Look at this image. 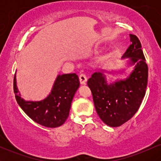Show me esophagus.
I'll use <instances>...</instances> for the list:
<instances>
[{"instance_id": "1", "label": "esophagus", "mask_w": 161, "mask_h": 161, "mask_svg": "<svg viewBox=\"0 0 161 161\" xmlns=\"http://www.w3.org/2000/svg\"><path fill=\"white\" fill-rule=\"evenodd\" d=\"M79 82L82 85H86V82H87V78H86V75L85 74L82 73L80 75H79Z\"/></svg>"}]
</instances>
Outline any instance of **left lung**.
<instances>
[{"mask_svg":"<svg viewBox=\"0 0 161 161\" xmlns=\"http://www.w3.org/2000/svg\"><path fill=\"white\" fill-rule=\"evenodd\" d=\"M130 46L122 58H129L133 71L125 80L108 84L105 70L96 72L88 80L95 107L106 125L117 127L130 119L138 111L145 95L148 69L138 37L129 35Z\"/></svg>","mask_w":161,"mask_h":161,"instance_id":"obj_1","label":"left lung"}]
</instances>
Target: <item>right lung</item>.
Wrapping results in <instances>:
<instances>
[{"mask_svg":"<svg viewBox=\"0 0 161 161\" xmlns=\"http://www.w3.org/2000/svg\"><path fill=\"white\" fill-rule=\"evenodd\" d=\"M79 87V77L75 73L59 75L51 94L41 101H25L18 95L16 75L14 91L20 108L33 121L49 128L64 124L69 116L71 103Z\"/></svg>","mask_w":161,"mask_h":161,"instance_id":"obj_1","label":"right lung"}]
</instances>
